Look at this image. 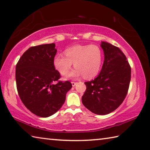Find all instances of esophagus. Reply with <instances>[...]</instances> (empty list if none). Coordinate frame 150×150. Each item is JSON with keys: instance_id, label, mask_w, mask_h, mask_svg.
<instances>
[{"instance_id": "obj_1", "label": "esophagus", "mask_w": 150, "mask_h": 150, "mask_svg": "<svg viewBox=\"0 0 150 150\" xmlns=\"http://www.w3.org/2000/svg\"><path fill=\"white\" fill-rule=\"evenodd\" d=\"M71 84H72L73 87H75V86L76 85V84H77V83H76V82H71Z\"/></svg>"}]
</instances>
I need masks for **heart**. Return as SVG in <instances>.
<instances>
[{"instance_id": "b5f03b06", "label": "heart", "mask_w": 150, "mask_h": 150, "mask_svg": "<svg viewBox=\"0 0 150 150\" xmlns=\"http://www.w3.org/2000/svg\"><path fill=\"white\" fill-rule=\"evenodd\" d=\"M54 57V65L62 74H65L74 63L75 69L65 75V79L84 76L91 79L98 74L103 62V52L96 45H76Z\"/></svg>"}]
</instances>
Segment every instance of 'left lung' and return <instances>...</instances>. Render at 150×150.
Returning <instances> with one entry per match:
<instances>
[{
    "label": "left lung",
    "mask_w": 150,
    "mask_h": 150,
    "mask_svg": "<svg viewBox=\"0 0 150 150\" xmlns=\"http://www.w3.org/2000/svg\"><path fill=\"white\" fill-rule=\"evenodd\" d=\"M105 55L102 69L87 87L82 103L88 110L99 115L115 110L125 98L131 78V68L124 53L115 45L101 42Z\"/></svg>",
    "instance_id": "8db88e82"
}]
</instances>
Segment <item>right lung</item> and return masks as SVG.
Here are the masks:
<instances>
[{
  "label": "right lung",
  "instance_id": "1",
  "mask_svg": "<svg viewBox=\"0 0 150 150\" xmlns=\"http://www.w3.org/2000/svg\"><path fill=\"white\" fill-rule=\"evenodd\" d=\"M55 44H42L30 47L16 66V87L24 106L40 117L56 112L65 101L66 93L72 87L69 81H57L60 74L55 70L54 59Z\"/></svg>",
  "mask_w": 150,
  "mask_h": 150
}]
</instances>
